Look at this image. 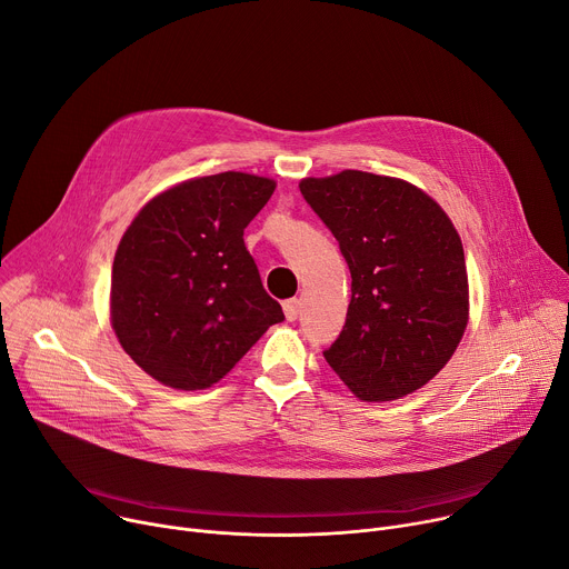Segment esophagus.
I'll use <instances>...</instances> for the list:
<instances>
[{
	"label": "esophagus",
	"instance_id": "1",
	"mask_svg": "<svg viewBox=\"0 0 569 569\" xmlns=\"http://www.w3.org/2000/svg\"><path fill=\"white\" fill-rule=\"evenodd\" d=\"M282 310H284V317L287 321H296L298 315H300V300L298 298H289L282 302Z\"/></svg>",
	"mask_w": 569,
	"mask_h": 569
}]
</instances>
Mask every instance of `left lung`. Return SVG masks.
<instances>
[{"mask_svg":"<svg viewBox=\"0 0 569 569\" xmlns=\"http://www.w3.org/2000/svg\"><path fill=\"white\" fill-rule=\"evenodd\" d=\"M351 269L346 326L323 353L360 401L412 395L445 369L469 321L465 250L419 187L365 170L300 180Z\"/></svg>","mask_w":569,"mask_h":569,"instance_id":"1","label":"left lung"}]
</instances>
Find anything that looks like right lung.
I'll use <instances>...</instances> for the list:
<instances>
[{
    "mask_svg": "<svg viewBox=\"0 0 569 569\" xmlns=\"http://www.w3.org/2000/svg\"><path fill=\"white\" fill-rule=\"evenodd\" d=\"M273 191L276 180L239 170L191 178L148 200L124 230L111 269V328L161 385H216L284 319L243 243Z\"/></svg>",
    "mask_w": 569,
    "mask_h": 569,
    "instance_id": "right-lung-1",
    "label": "right lung"
}]
</instances>
